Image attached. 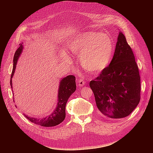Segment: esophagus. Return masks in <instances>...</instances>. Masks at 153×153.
<instances>
[{
  "instance_id": "34e87169",
  "label": "esophagus",
  "mask_w": 153,
  "mask_h": 153,
  "mask_svg": "<svg viewBox=\"0 0 153 153\" xmlns=\"http://www.w3.org/2000/svg\"><path fill=\"white\" fill-rule=\"evenodd\" d=\"M85 84V80L82 79V78H80V79H78V86L82 87V86H84Z\"/></svg>"
}]
</instances>
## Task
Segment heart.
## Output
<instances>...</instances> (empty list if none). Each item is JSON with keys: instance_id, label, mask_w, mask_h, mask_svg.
I'll use <instances>...</instances> for the list:
<instances>
[{"instance_id": "b5f03b06", "label": "heart", "mask_w": 153, "mask_h": 153, "mask_svg": "<svg viewBox=\"0 0 153 153\" xmlns=\"http://www.w3.org/2000/svg\"><path fill=\"white\" fill-rule=\"evenodd\" d=\"M72 52L80 54L82 67L92 73L103 71L108 66L113 53L110 37L98 32H84L69 43Z\"/></svg>"}]
</instances>
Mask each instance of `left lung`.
<instances>
[{"label":"left lung","instance_id":"left-lung-1","mask_svg":"<svg viewBox=\"0 0 153 153\" xmlns=\"http://www.w3.org/2000/svg\"><path fill=\"white\" fill-rule=\"evenodd\" d=\"M89 85L97 107L110 118L126 117L139 103V71L133 51L121 32L109 66L91 80Z\"/></svg>","mask_w":153,"mask_h":153}]
</instances>
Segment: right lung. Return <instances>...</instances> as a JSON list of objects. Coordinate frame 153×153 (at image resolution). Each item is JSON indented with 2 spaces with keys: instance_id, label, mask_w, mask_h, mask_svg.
Instances as JSON below:
<instances>
[{
  "instance_id": "obj_1",
  "label": "right lung",
  "mask_w": 153,
  "mask_h": 153,
  "mask_svg": "<svg viewBox=\"0 0 153 153\" xmlns=\"http://www.w3.org/2000/svg\"><path fill=\"white\" fill-rule=\"evenodd\" d=\"M20 47L15 52L13 58V68L11 75L10 85L12 88V80L14 73L15 71L17 61L18 57L23 50V45L20 44ZM76 82L75 76L73 75H68L66 77L64 78L60 82V85L58 91V102L57 108L48 117H43L42 119H37L34 117H31L24 114L25 117L29 120L32 123L39 125L44 127H51L55 126L61 123L66 117V105L67 101L70 96L76 91Z\"/></svg>"
}]
</instances>
